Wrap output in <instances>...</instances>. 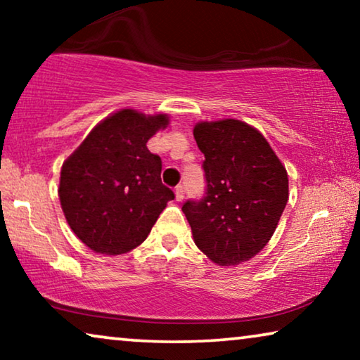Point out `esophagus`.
Segmentation results:
<instances>
[{
	"label": "esophagus",
	"mask_w": 360,
	"mask_h": 360,
	"mask_svg": "<svg viewBox=\"0 0 360 360\" xmlns=\"http://www.w3.org/2000/svg\"><path fill=\"white\" fill-rule=\"evenodd\" d=\"M184 196H185V188L181 185H179L175 188V200L176 201H181V200H184Z\"/></svg>",
	"instance_id": "34e87169"
}]
</instances>
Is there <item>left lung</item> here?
Returning <instances> with one entry per match:
<instances>
[{
	"label": "left lung",
	"mask_w": 360,
	"mask_h": 360,
	"mask_svg": "<svg viewBox=\"0 0 360 360\" xmlns=\"http://www.w3.org/2000/svg\"><path fill=\"white\" fill-rule=\"evenodd\" d=\"M193 136L205 154L208 188L181 206L193 240L211 262L238 265L272 238L288 201V175L262 132L226 117L200 121Z\"/></svg>",
	"instance_id": "8db88e82"
}]
</instances>
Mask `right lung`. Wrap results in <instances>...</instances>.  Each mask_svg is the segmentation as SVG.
Segmentation results:
<instances>
[{
	"label": "right lung",
	"mask_w": 360,
	"mask_h": 360,
	"mask_svg": "<svg viewBox=\"0 0 360 360\" xmlns=\"http://www.w3.org/2000/svg\"><path fill=\"white\" fill-rule=\"evenodd\" d=\"M169 115L124 108L93 127L63 162L58 198L70 229L93 252L136 249L175 198L162 185V160L147 141L169 126Z\"/></svg>",
	"instance_id": "1"
}]
</instances>
